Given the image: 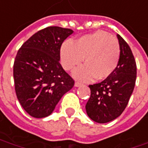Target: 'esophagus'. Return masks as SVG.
Returning <instances> with one entry per match:
<instances>
[{"instance_id": "esophagus-1", "label": "esophagus", "mask_w": 148, "mask_h": 148, "mask_svg": "<svg viewBox=\"0 0 148 148\" xmlns=\"http://www.w3.org/2000/svg\"><path fill=\"white\" fill-rule=\"evenodd\" d=\"M81 85H82V84H81V83H79V82L74 83V86H75V87H79V86H81Z\"/></svg>"}]
</instances>
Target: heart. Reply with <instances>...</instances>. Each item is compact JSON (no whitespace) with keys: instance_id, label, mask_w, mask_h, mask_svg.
Segmentation results:
<instances>
[{"instance_id":"b5f03b06","label":"heart","mask_w":148,"mask_h":148,"mask_svg":"<svg viewBox=\"0 0 148 148\" xmlns=\"http://www.w3.org/2000/svg\"><path fill=\"white\" fill-rule=\"evenodd\" d=\"M61 63L66 70H72L82 63L85 64L75 69L73 76L81 81L93 79L102 80L116 70L120 58L118 41L111 35L99 30L80 37L74 42L66 41L60 49Z\"/></svg>"}]
</instances>
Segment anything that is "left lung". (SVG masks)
<instances>
[{"label": "left lung", "instance_id": "8db88e82", "mask_svg": "<svg viewBox=\"0 0 148 148\" xmlns=\"http://www.w3.org/2000/svg\"><path fill=\"white\" fill-rule=\"evenodd\" d=\"M120 58L114 73L102 82L89 85L90 97L86 103L88 116L95 122L107 123L121 115L133 92L136 65L129 45L119 34Z\"/></svg>", "mask_w": 148, "mask_h": 148}]
</instances>
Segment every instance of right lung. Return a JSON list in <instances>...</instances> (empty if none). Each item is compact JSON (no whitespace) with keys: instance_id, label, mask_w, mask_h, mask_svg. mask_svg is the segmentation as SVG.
<instances>
[{"instance_id":"obj_1","label":"right lung","mask_w":148,"mask_h":148,"mask_svg":"<svg viewBox=\"0 0 148 148\" xmlns=\"http://www.w3.org/2000/svg\"><path fill=\"white\" fill-rule=\"evenodd\" d=\"M73 32L48 27L33 34L17 52L15 90L22 108L32 117L51 115L62 96L74 87V79L59 63L61 45Z\"/></svg>"}]
</instances>
